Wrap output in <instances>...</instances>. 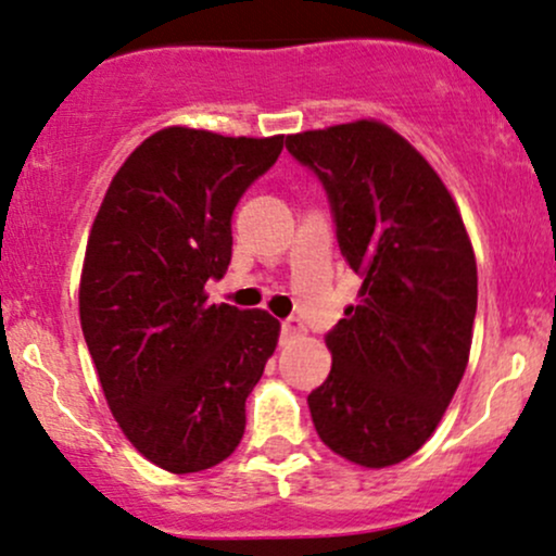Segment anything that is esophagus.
I'll list each match as a JSON object with an SVG mask.
<instances>
[{"mask_svg": "<svg viewBox=\"0 0 556 556\" xmlns=\"http://www.w3.org/2000/svg\"><path fill=\"white\" fill-rule=\"evenodd\" d=\"M300 331H303V324H300V318H287V320H282V333H285V339L298 337Z\"/></svg>", "mask_w": 556, "mask_h": 556, "instance_id": "obj_1", "label": "esophagus"}]
</instances>
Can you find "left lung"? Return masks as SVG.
I'll return each mask as SVG.
<instances>
[{"label":"left lung","mask_w":556,"mask_h":556,"mask_svg":"<svg viewBox=\"0 0 556 556\" xmlns=\"http://www.w3.org/2000/svg\"><path fill=\"white\" fill-rule=\"evenodd\" d=\"M329 193L339 249L363 279L326 337L331 372L307 396L318 438L386 469L432 438L469 365L477 258L456 199L376 118L287 137Z\"/></svg>","instance_id":"left-lung-1"}]
</instances>
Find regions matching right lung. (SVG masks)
<instances>
[{"instance_id": "obj_1", "label": "right lung", "mask_w": 556, "mask_h": 556, "mask_svg": "<svg viewBox=\"0 0 556 556\" xmlns=\"http://www.w3.org/2000/svg\"><path fill=\"white\" fill-rule=\"evenodd\" d=\"M285 134L165 126L113 176L87 238L79 324L126 440L170 473L212 469L245 432V399L277 350L266 311L206 303L227 271L238 199Z\"/></svg>"}]
</instances>
